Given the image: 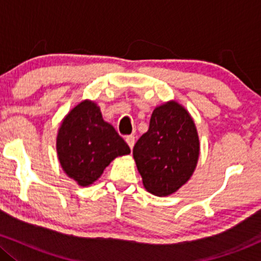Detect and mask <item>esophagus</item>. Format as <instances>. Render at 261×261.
Here are the masks:
<instances>
[{
  "label": "esophagus",
  "mask_w": 261,
  "mask_h": 261,
  "mask_svg": "<svg viewBox=\"0 0 261 261\" xmlns=\"http://www.w3.org/2000/svg\"><path fill=\"white\" fill-rule=\"evenodd\" d=\"M125 140H126L128 147L133 149L134 145H135V136H133V135H130V136H126V139H125Z\"/></svg>",
  "instance_id": "obj_1"
}]
</instances>
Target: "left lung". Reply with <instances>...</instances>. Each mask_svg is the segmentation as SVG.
I'll list each match as a JSON object with an SVG mask.
<instances>
[{"label": "left lung", "instance_id": "8db88e82", "mask_svg": "<svg viewBox=\"0 0 261 261\" xmlns=\"http://www.w3.org/2000/svg\"><path fill=\"white\" fill-rule=\"evenodd\" d=\"M200 143L195 124L176 101L155 108L147 133L134 146L145 188L157 196L175 193L195 169Z\"/></svg>", "mask_w": 261, "mask_h": 261}]
</instances>
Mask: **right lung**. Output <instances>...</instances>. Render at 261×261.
I'll return each instance as SVG.
<instances>
[{
	"instance_id": "1",
	"label": "right lung",
	"mask_w": 261,
	"mask_h": 261,
	"mask_svg": "<svg viewBox=\"0 0 261 261\" xmlns=\"http://www.w3.org/2000/svg\"><path fill=\"white\" fill-rule=\"evenodd\" d=\"M62 169L81 187L91 185L115 157L130 153V147L112 125L101 118L99 107L85 100L62 121L56 140Z\"/></svg>"
}]
</instances>
